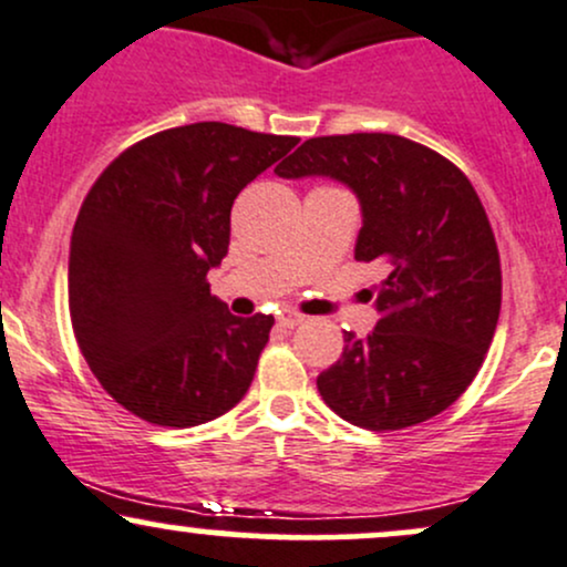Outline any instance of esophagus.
<instances>
[{
  "mask_svg": "<svg viewBox=\"0 0 567 567\" xmlns=\"http://www.w3.org/2000/svg\"><path fill=\"white\" fill-rule=\"evenodd\" d=\"M298 322H301V317L293 315V312H282L277 317V326L279 328H296Z\"/></svg>",
  "mask_w": 567,
  "mask_h": 567,
  "instance_id": "1",
  "label": "esophagus"
}]
</instances>
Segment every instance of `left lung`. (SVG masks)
Segmentation results:
<instances>
[{"instance_id":"obj_1","label":"left lung","mask_w":567,"mask_h":567,"mask_svg":"<svg viewBox=\"0 0 567 567\" xmlns=\"http://www.w3.org/2000/svg\"><path fill=\"white\" fill-rule=\"evenodd\" d=\"M279 177H333L363 209L354 260H377L379 322L317 377L322 401L369 431H403L474 382L501 315V255L474 185L452 161L398 134L303 142Z\"/></svg>"}]
</instances>
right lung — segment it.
<instances>
[{"label":"right lung","instance_id":"1","mask_svg":"<svg viewBox=\"0 0 567 567\" xmlns=\"http://www.w3.org/2000/svg\"><path fill=\"white\" fill-rule=\"evenodd\" d=\"M296 145L217 121L166 128L117 155L85 196L70 245L74 339L140 420L202 425L250 390L274 317H234L207 271L228 252L234 198Z\"/></svg>","mask_w":567,"mask_h":567}]
</instances>
